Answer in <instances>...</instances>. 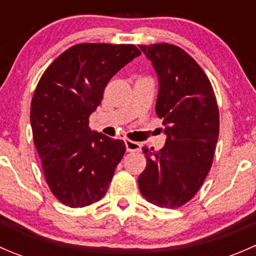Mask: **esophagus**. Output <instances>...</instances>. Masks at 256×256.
<instances>
[{
  "mask_svg": "<svg viewBox=\"0 0 256 256\" xmlns=\"http://www.w3.org/2000/svg\"><path fill=\"white\" fill-rule=\"evenodd\" d=\"M125 146H126V150H128V152H138L141 150L140 144L135 142V141H132V140H128V138H126L125 140Z\"/></svg>",
  "mask_w": 256,
  "mask_h": 256,
  "instance_id": "esophagus-1",
  "label": "esophagus"
}]
</instances>
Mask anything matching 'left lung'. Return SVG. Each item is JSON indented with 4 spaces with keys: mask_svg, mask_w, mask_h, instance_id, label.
<instances>
[{
    "mask_svg": "<svg viewBox=\"0 0 256 256\" xmlns=\"http://www.w3.org/2000/svg\"><path fill=\"white\" fill-rule=\"evenodd\" d=\"M158 79L156 114L164 120L166 144L142 147L147 166L138 188L147 202L178 208L194 197L213 162L219 112L210 82L197 62L174 44L138 46Z\"/></svg>",
    "mask_w": 256,
    "mask_h": 256,
    "instance_id": "8db88e82",
    "label": "left lung"
}]
</instances>
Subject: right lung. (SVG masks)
I'll list each match as a JSON object with an SVG mask.
<instances>
[{
    "label": "right lung",
    "mask_w": 256,
    "mask_h": 256,
    "mask_svg": "<svg viewBox=\"0 0 256 256\" xmlns=\"http://www.w3.org/2000/svg\"><path fill=\"white\" fill-rule=\"evenodd\" d=\"M141 52L132 44L82 43L62 53L40 78L30 126L52 193L70 208L102 200L126 151L89 128L109 80Z\"/></svg>",
    "instance_id": "right-lung-1"
}]
</instances>
